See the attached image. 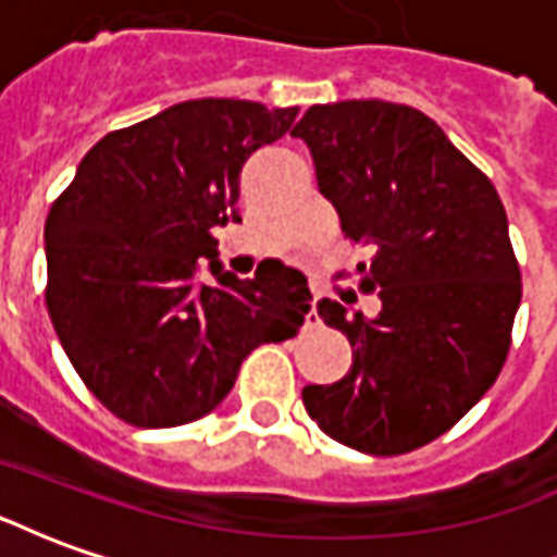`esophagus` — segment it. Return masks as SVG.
Returning <instances> with one entry per match:
<instances>
[{
  "instance_id": "1",
  "label": "esophagus",
  "mask_w": 557,
  "mask_h": 557,
  "mask_svg": "<svg viewBox=\"0 0 557 557\" xmlns=\"http://www.w3.org/2000/svg\"><path fill=\"white\" fill-rule=\"evenodd\" d=\"M310 322H319V313H315V304H313V310H310Z\"/></svg>"
}]
</instances>
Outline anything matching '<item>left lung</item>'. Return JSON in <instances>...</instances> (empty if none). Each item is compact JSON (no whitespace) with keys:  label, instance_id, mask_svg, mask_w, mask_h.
<instances>
[{"label":"left lung","instance_id":"left-lung-1","mask_svg":"<svg viewBox=\"0 0 557 557\" xmlns=\"http://www.w3.org/2000/svg\"><path fill=\"white\" fill-rule=\"evenodd\" d=\"M307 143L319 194L351 242L373 244L367 286L382 310L315 304L351 343L334 385L304 387V409L334 442L397 456L454 426L502 373L522 298L507 214L492 182L414 107H310Z\"/></svg>","mask_w":557,"mask_h":557}]
</instances>
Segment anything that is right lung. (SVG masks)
<instances>
[{
    "mask_svg": "<svg viewBox=\"0 0 557 557\" xmlns=\"http://www.w3.org/2000/svg\"><path fill=\"white\" fill-rule=\"evenodd\" d=\"M298 107L232 98L175 103L113 131L79 160L47 214V310L67 361L115 418L143 430L214 411L262 343L298 334L313 295L268 259L223 271L214 226L238 218V178ZM209 259L214 284L195 280Z\"/></svg>",
    "mask_w": 557,
    "mask_h": 557,
    "instance_id": "1",
    "label": "right lung"
}]
</instances>
